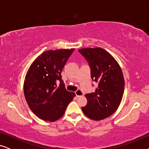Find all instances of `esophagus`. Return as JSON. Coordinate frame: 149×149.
Wrapping results in <instances>:
<instances>
[{
	"instance_id": "1",
	"label": "esophagus",
	"mask_w": 149,
	"mask_h": 149,
	"mask_svg": "<svg viewBox=\"0 0 149 149\" xmlns=\"http://www.w3.org/2000/svg\"><path fill=\"white\" fill-rule=\"evenodd\" d=\"M75 93H76V95L77 97L82 96V95H83V93L82 92V91H81V89H77V90L75 91Z\"/></svg>"
}]
</instances>
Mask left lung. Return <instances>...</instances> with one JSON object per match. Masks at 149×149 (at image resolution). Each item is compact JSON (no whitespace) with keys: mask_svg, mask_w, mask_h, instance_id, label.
<instances>
[{"mask_svg":"<svg viewBox=\"0 0 149 149\" xmlns=\"http://www.w3.org/2000/svg\"><path fill=\"white\" fill-rule=\"evenodd\" d=\"M79 52L89 62L91 79L98 84L94 92L85 95L87 104L81 109L89 119L100 121L120 105L125 86L123 72L113 56L102 48H83Z\"/></svg>","mask_w":149,"mask_h":149,"instance_id":"8db88e82","label":"left lung"}]
</instances>
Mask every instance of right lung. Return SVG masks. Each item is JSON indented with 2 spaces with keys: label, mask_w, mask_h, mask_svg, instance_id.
<instances>
[{
  "label": "right lung",
  "mask_w": 149,
  "mask_h": 149,
  "mask_svg": "<svg viewBox=\"0 0 149 149\" xmlns=\"http://www.w3.org/2000/svg\"><path fill=\"white\" fill-rule=\"evenodd\" d=\"M74 50L46 51L35 59L26 73L24 83L26 100L40 119L50 122L59 119L75 96L74 92L65 88L61 75Z\"/></svg>",
  "instance_id": "obj_1"
}]
</instances>
